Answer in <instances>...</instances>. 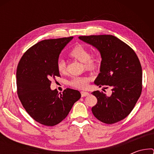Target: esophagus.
<instances>
[{
  "instance_id": "34e87169",
  "label": "esophagus",
  "mask_w": 154,
  "mask_h": 154,
  "mask_svg": "<svg viewBox=\"0 0 154 154\" xmlns=\"http://www.w3.org/2000/svg\"><path fill=\"white\" fill-rule=\"evenodd\" d=\"M81 94H82V97H84V96H87L89 95V93L88 92H85V91H82V92H81Z\"/></svg>"
}]
</instances>
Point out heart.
Instances as JSON below:
<instances>
[{
    "label": "heart",
    "instance_id": "obj_1",
    "mask_svg": "<svg viewBox=\"0 0 154 154\" xmlns=\"http://www.w3.org/2000/svg\"><path fill=\"white\" fill-rule=\"evenodd\" d=\"M69 56L76 60L83 62L86 69L89 70H94L98 66V59L95 56H90V52L88 49L84 45L78 44L75 45L69 52ZM57 69L60 74H65L66 72V63L64 60H59L57 64ZM91 80L90 77L79 76L72 77L69 82V84L71 86L84 89Z\"/></svg>",
    "mask_w": 154,
    "mask_h": 154
}]
</instances>
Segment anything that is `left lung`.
<instances>
[{
    "instance_id": "8db88e82",
    "label": "left lung",
    "mask_w": 154,
    "mask_h": 154,
    "mask_svg": "<svg viewBox=\"0 0 154 154\" xmlns=\"http://www.w3.org/2000/svg\"><path fill=\"white\" fill-rule=\"evenodd\" d=\"M79 38L100 54V73L94 84L112 88L110 96L98 90L92 93L97 98L92 108L94 116L107 124L122 120L133 109L142 91V68L136 53L113 35L82 36Z\"/></svg>"
}]
</instances>
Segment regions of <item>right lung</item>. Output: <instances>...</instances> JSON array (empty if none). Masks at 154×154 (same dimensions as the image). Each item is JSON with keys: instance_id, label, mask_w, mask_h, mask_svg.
<instances>
[{"instance_id": "add662e5", "label": "right lung", "mask_w": 154, "mask_h": 154, "mask_svg": "<svg viewBox=\"0 0 154 154\" xmlns=\"http://www.w3.org/2000/svg\"><path fill=\"white\" fill-rule=\"evenodd\" d=\"M72 38L41 41L25 52L17 65L18 97L31 118L45 126L61 122L81 98L78 90L67 88L58 94L50 88V80L60 76L57 69L60 54Z\"/></svg>"}]
</instances>
